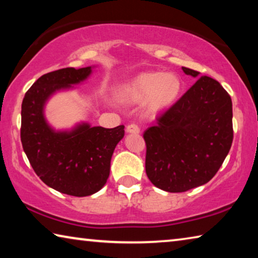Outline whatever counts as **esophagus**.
<instances>
[{
	"instance_id": "obj_1",
	"label": "esophagus",
	"mask_w": 258,
	"mask_h": 258,
	"mask_svg": "<svg viewBox=\"0 0 258 258\" xmlns=\"http://www.w3.org/2000/svg\"><path fill=\"white\" fill-rule=\"evenodd\" d=\"M126 132L131 134H139L140 133V127L137 124H128L126 126Z\"/></svg>"
}]
</instances>
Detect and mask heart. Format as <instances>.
Returning a JSON list of instances; mask_svg holds the SVG:
<instances>
[{"label": "heart", "mask_w": 258, "mask_h": 258, "mask_svg": "<svg viewBox=\"0 0 258 258\" xmlns=\"http://www.w3.org/2000/svg\"><path fill=\"white\" fill-rule=\"evenodd\" d=\"M182 81L174 73H142L118 89V97L125 102L139 103L146 100L150 111L171 107L182 92Z\"/></svg>", "instance_id": "b5f03b06"}]
</instances>
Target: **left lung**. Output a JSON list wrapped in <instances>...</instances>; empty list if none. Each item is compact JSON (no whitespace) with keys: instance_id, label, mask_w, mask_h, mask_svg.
I'll return each mask as SVG.
<instances>
[{"instance_id":"1","label":"left lung","mask_w":258,"mask_h":258,"mask_svg":"<svg viewBox=\"0 0 258 258\" xmlns=\"http://www.w3.org/2000/svg\"><path fill=\"white\" fill-rule=\"evenodd\" d=\"M182 69L192 77L200 74ZM143 138L152 184L167 192L203 185L217 173L232 145L231 97L217 81L202 76Z\"/></svg>"}]
</instances>
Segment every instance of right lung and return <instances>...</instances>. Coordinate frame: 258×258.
I'll return each mask as SVG.
<instances>
[{
  "label": "right lung",
  "mask_w": 258,
  "mask_h": 258,
  "mask_svg": "<svg viewBox=\"0 0 258 258\" xmlns=\"http://www.w3.org/2000/svg\"><path fill=\"white\" fill-rule=\"evenodd\" d=\"M91 73L92 67L47 73L26 92L21 104V143L35 173L52 189L75 197L93 195L106 184L124 125L104 128L82 123L71 131H55L47 124L44 106L56 91L80 84Z\"/></svg>",
  "instance_id": "1"
}]
</instances>
